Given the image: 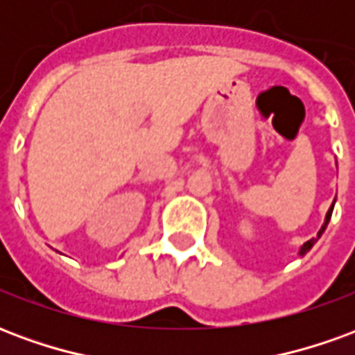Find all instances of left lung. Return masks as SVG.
<instances>
[{
  "mask_svg": "<svg viewBox=\"0 0 355 355\" xmlns=\"http://www.w3.org/2000/svg\"><path fill=\"white\" fill-rule=\"evenodd\" d=\"M333 207H335V201H333V205H331V207H329L327 215H325V223H323V226H321V230L318 232V238H312V239H310V241H306L304 245L300 247V251H298V254H300V257H304V254L308 253V251H310V249H312L313 243H315V241H318V239L321 238V234H323V232H325V228H327L329 220H331V215H333Z\"/></svg>",
  "mask_w": 355,
  "mask_h": 355,
  "instance_id": "1",
  "label": "left lung"
}]
</instances>
